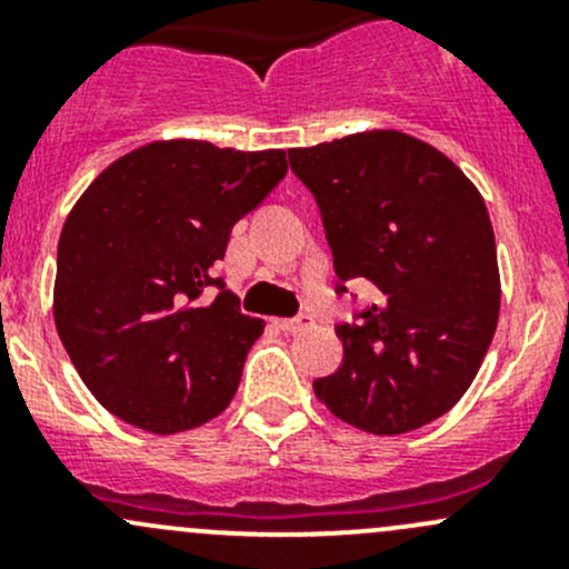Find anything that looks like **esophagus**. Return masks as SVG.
Wrapping results in <instances>:
<instances>
[{"label": "esophagus", "instance_id": "obj_1", "mask_svg": "<svg viewBox=\"0 0 569 569\" xmlns=\"http://www.w3.org/2000/svg\"><path fill=\"white\" fill-rule=\"evenodd\" d=\"M274 325H278L280 330H283V332H291V336H295V332H306V330H311V327H313V319H311V317L278 319V321H274Z\"/></svg>", "mask_w": 569, "mask_h": 569}]
</instances>
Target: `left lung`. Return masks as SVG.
<instances>
[{"instance_id":"8db88e82","label":"left lung","mask_w":569,"mask_h":569,"mask_svg":"<svg viewBox=\"0 0 569 569\" xmlns=\"http://www.w3.org/2000/svg\"><path fill=\"white\" fill-rule=\"evenodd\" d=\"M289 162L317 198L338 278L380 291L358 325L338 327L343 363L313 391L363 432L421 429L462 399L496 336L485 198L446 153L396 129L291 148Z\"/></svg>"}]
</instances>
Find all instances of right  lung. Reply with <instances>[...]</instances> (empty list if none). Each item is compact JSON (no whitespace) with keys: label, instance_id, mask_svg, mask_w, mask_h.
Here are the masks:
<instances>
[{"label":"right lung","instance_id":"add662e5","mask_svg":"<svg viewBox=\"0 0 569 569\" xmlns=\"http://www.w3.org/2000/svg\"><path fill=\"white\" fill-rule=\"evenodd\" d=\"M289 170L286 151L153 140L114 159L68 211L54 325L90 393L153 435L203 427L231 405L263 319L204 291L231 228Z\"/></svg>","mask_w":569,"mask_h":569}]
</instances>
